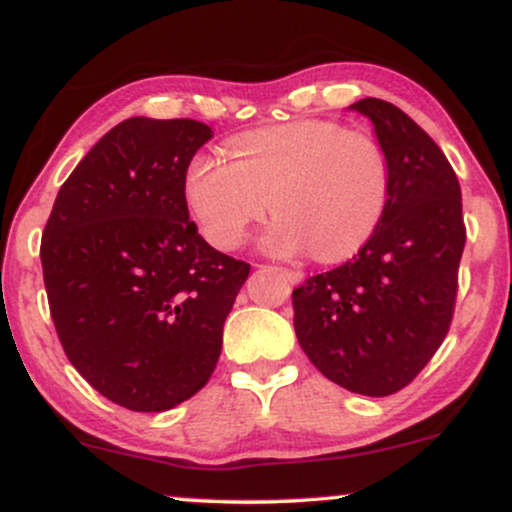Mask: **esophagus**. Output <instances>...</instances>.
Wrapping results in <instances>:
<instances>
[{
	"mask_svg": "<svg viewBox=\"0 0 512 512\" xmlns=\"http://www.w3.org/2000/svg\"><path fill=\"white\" fill-rule=\"evenodd\" d=\"M281 272H284V276L291 281V284H301V281L305 279L303 272H298V269H286V267H281Z\"/></svg>",
	"mask_w": 512,
	"mask_h": 512,
	"instance_id": "esophagus-1",
	"label": "esophagus"
}]
</instances>
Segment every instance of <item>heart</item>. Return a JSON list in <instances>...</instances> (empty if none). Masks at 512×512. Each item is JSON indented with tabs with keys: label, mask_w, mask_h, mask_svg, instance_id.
<instances>
[{
	"label": "heart",
	"mask_w": 512,
	"mask_h": 512,
	"mask_svg": "<svg viewBox=\"0 0 512 512\" xmlns=\"http://www.w3.org/2000/svg\"><path fill=\"white\" fill-rule=\"evenodd\" d=\"M226 158L197 154L182 178V197L214 248L243 243L269 209L262 250L322 262L354 255L378 228L390 195L383 146L361 129L330 120H298L240 134Z\"/></svg>",
	"instance_id": "1"
}]
</instances>
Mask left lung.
Listing matches in <instances>:
<instances>
[{"label": "left lung", "instance_id": "obj_1", "mask_svg": "<svg viewBox=\"0 0 512 512\" xmlns=\"http://www.w3.org/2000/svg\"><path fill=\"white\" fill-rule=\"evenodd\" d=\"M349 108L373 122L390 195L354 260L293 289V327L325 378L387 397L421 373L450 330L467 238L462 192L440 146L397 105L363 98Z\"/></svg>", "mask_w": 512, "mask_h": 512}]
</instances>
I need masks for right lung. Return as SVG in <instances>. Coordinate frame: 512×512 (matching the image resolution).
Listing matches in <instances>:
<instances>
[{"mask_svg":"<svg viewBox=\"0 0 512 512\" xmlns=\"http://www.w3.org/2000/svg\"><path fill=\"white\" fill-rule=\"evenodd\" d=\"M214 137L197 120L129 117L60 187L40 262L64 354L110 402L166 411L209 383L250 264L190 221L182 178Z\"/></svg>","mask_w":512,"mask_h":512,"instance_id":"1","label":"right lung"}]
</instances>
